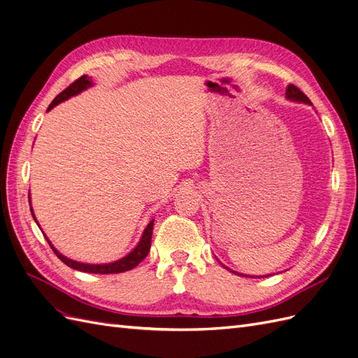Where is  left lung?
<instances>
[{
	"mask_svg": "<svg viewBox=\"0 0 358 358\" xmlns=\"http://www.w3.org/2000/svg\"><path fill=\"white\" fill-rule=\"evenodd\" d=\"M285 99L287 100H289V101H296V103H305V104H312L310 103V100L308 99V96L303 94L297 86H294V85H288L287 86V91H285ZM221 263V262H220ZM222 264V263H221ZM224 266V264H222ZM225 267V266H224ZM227 270H230L231 273H234V275H239V276H246L248 278V275H243V273H239V272H234V270H231V268H229V267H225ZM266 276H272V275H264V276H257V278H266ZM251 278H254V276H251Z\"/></svg>",
	"mask_w": 358,
	"mask_h": 358,
	"instance_id": "left-lung-1",
	"label": "left lung"
}]
</instances>
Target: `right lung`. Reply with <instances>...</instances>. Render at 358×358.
<instances>
[{
  "mask_svg": "<svg viewBox=\"0 0 358 358\" xmlns=\"http://www.w3.org/2000/svg\"><path fill=\"white\" fill-rule=\"evenodd\" d=\"M94 83H92V78H88V76H82V78H79L76 82H73L67 90H64L59 95L55 96V100H53L49 107H48V112L52 110L53 107L58 106L59 103L66 101L69 99H71V96L80 94L82 91L91 88ZM29 206H31V197H29ZM31 215L32 218H34V221L37 222V218L34 215V210H32L31 208ZM38 225V222H37ZM40 227V225H38ZM152 230H154V220H150L149 224L146 225V229L143 230L142 233V237H140L138 243L129 251L125 257L116 259V262H112V263H103V264H92V263H80V262H76V259H71L66 255H62L58 249L52 245V242L48 239V236L45 234L48 243L50 245V248L53 249V252L57 254V257L61 259V262L64 264H67L69 267L74 268V270H79V272H86V273H100V275H109V273H122V272H127V270H131L134 268L136 266H138L140 263H142V259L149 254V249H150V239H152Z\"/></svg>",
  "mask_w": 358,
  "mask_h": 358,
  "instance_id": "add662e5",
  "label": "right lung"
}]
</instances>
